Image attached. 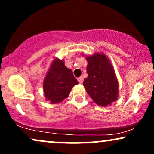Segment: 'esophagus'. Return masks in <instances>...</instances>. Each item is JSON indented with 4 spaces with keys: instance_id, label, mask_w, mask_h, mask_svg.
<instances>
[{
    "instance_id": "34e87169",
    "label": "esophagus",
    "mask_w": 154,
    "mask_h": 154,
    "mask_svg": "<svg viewBox=\"0 0 154 154\" xmlns=\"http://www.w3.org/2000/svg\"><path fill=\"white\" fill-rule=\"evenodd\" d=\"M77 80H78V82L79 83H82L83 82V77H79L77 78Z\"/></svg>"
}]
</instances>
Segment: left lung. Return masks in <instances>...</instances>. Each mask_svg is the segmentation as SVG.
Wrapping results in <instances>:
<instances>
[{
	"mask_svg": "<svg viewBox=\"0 0 154 154\" xmlns=\"http://www.w3.org/2000/svg\"><path fill=\"white\" fill-rule=\"evenodd\" d=\"M88 77L83 85L93 101L100 106H108L119 96V83L109 58L95 53L86 56Z\"/></svg>",
	"mask_w": 154,
	"mask_h": 154,
	"instance_id": "obj_1",
	"label": "left lung"
}]
</instances>
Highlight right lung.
I'll use <instances>...</instances> for the list:
<instances>
[{
	"label": "right lung",
	"mask_w": 154,
	"mask_h": 154,
	"mask_svg": "<svg viewBox=\"0 0 154 154\" xmlns=\"http://www.w3.org/2000/svg\"><path fill=\"white\" fill-rule=\"evenodd\" d=\"M78 83L72 70L64 65L63 60L56 58L43 81L45 100L52 104L61 103L68 98L72 88Z\"/></svg>",
	"instance_id": "obj_1"
}]
</instances>
